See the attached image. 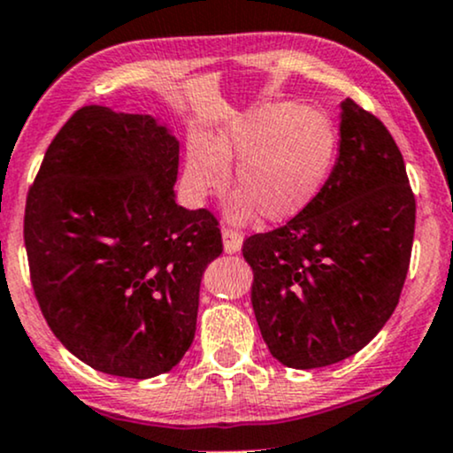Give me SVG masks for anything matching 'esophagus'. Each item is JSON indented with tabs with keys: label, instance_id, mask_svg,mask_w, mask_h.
<instances>
[{
	"label": "esophagus",
	"instance_id": "1",
	"mask_svg": "<svg viewBox=\"0 0 453 453\" xmlns=\"http://www.w3.org/2000/svg\"><path fill=\"white\" fill-rule=\"evenodd\" d=\"M242 247V234L232 227H223V249L226 253H236Z\"/></svg>",
	"mask_w": 453,
	"mask_h": 453
}]
</instances>
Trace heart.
I'll return each mask as SVG.
<instances>
[{
    "label": "heart",
    "mask_w": 453,
    "mask_h": 453,
    "mask_svg": "<svg viewBox=\"0 0 453 453\" xmlns=\"http://www.w3.org/2000/svg\"><path fill=\"white\" fill-rule=\"evenodd\" d=\"M334 157L336 132L326 114L292 102L266 104L215 140H191L187 180L197 194L221 189L230 179L227 164L238 161L232 215L285 221L313 202Z\"/></svg>",
    "instance_id": "1"
}]
</instances>
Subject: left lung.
Returning <instances> with one entry per match:
<instances>
[{
	"mask_svg": "<svg viewBox=\"0 0 453 453\" xmlns=\"http://www.w3.org/2000/svg\"><path fill=\"white\" fill-rule=\"evenodd\" d=\"M413 232L403 153L375 114L345 100L339 159L319 194L242 242L270 353L289 368H319L366 347L396 309Z\"/></svg>",
	"mask_w": 453,
	"mask_h": 453,
	"instance_id": "left-lung-1",
	"label": "left lung"
}]
</instances>
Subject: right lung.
Segmentation results:
<instances>
[{"instance_id":"add662e5","label":"right lung","mask_w":453,"mask_h":453,"mask_svg":"<svg viewBox=\"0 0 453 453\" xmlns=\"http://www.w3.org/2000/svg\"><path fill=\"white\" fill-rule=\"evenodd\" d=\"M179 142L149 114L89 104L46 149L25 204L35 300L78 360L147 379L196 334L204 270L223 253L219 219L176 204Z\"/></svg>"}]
</instances>
